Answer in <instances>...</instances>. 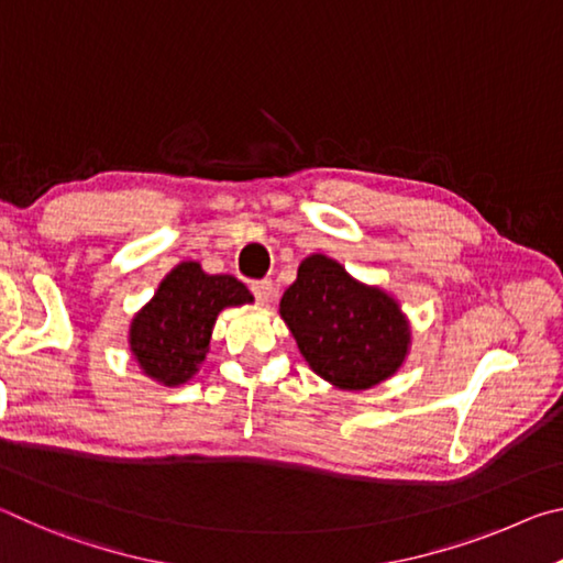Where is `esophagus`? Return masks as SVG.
<instances>
[{"mask_svg":"<svg viewBox=\"0 0 563 563\" xmlns=\"http://www.w3.org/2000/svg\"><path fill=\"white\" fill-rule=\"evenodd\" d=\"M251 290H253V295H255V300H258L261 305H268L271 298H273V292H275L271 280H255V283L251 285Z\"/></svg>","mask_w":563,"mask_h":563,"instance_id":"1","label":"esophagus"}]
</instances>
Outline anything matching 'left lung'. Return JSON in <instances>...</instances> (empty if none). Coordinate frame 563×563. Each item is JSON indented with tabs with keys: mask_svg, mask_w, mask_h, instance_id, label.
I'll return each mask as SVG.
<instances>
[{
	"mask_svg": "<svg viewBox=\"0 0 563 563\" xmlns=\"http://www.w3.org/2000/svg\"><path fill=\"white\" fill-rule=\"evenodd\" d=\"M280 318L312 373L352 393L393 377L412 342L393 295L355 280L322 253L300 263L298 278L283 292Z\"/></svg>",
	"mask_w": 563,
	"mask_h": 563,
	"instance_id": "1",
	"label": "left lung"
}]
</instances>
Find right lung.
<instances>
[{
	"instance_id": "add662e5",
	"label": "right lung",
	"mask_w": 563,
	"mask_h": 563,
	"mask_svg": "<svg viewBox=\"0 0 563 563\" xmlns=\"http://www.w3.org/2000/svg\"><path fill=\"white\" fill-rule=\"evenodd\" d=\"M251 302V290L233 275H208L196 261L178 263L133 316L131 355L146 377L184 385L203 365L218 312Z\"/></svg>"
}]
</instances>
